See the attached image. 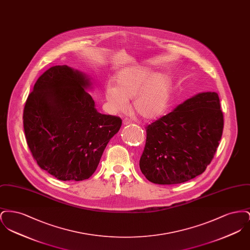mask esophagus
Masks as SVG:
<instances>
[{"instance_id": "esophagus-1", "label": "esophagus", "mask_w": 250, "mask_h": 250, "mask_svg": "<svg viewBox=\"0 0 250 250\" xmlns=\"http://www.w3.org/2000/svg\"><path fill=\"white\" fill-rule=\"evenodd\" d=\"M131 123H132V121H131V120L127 119V118L123 120V125H127L131 124Z\"/></svg>"}]
</instances>
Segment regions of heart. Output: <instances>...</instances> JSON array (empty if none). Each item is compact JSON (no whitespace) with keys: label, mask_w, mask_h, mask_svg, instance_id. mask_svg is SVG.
<instances>
[{"label":"heart","mask_w":250,"mask_h":250,"mask_svg":"<svg viewBox=\"0 0 250 250\" xmlns=\"http://www.w3.org/2000/svg\"><path fill=\"white\" fill-rule=\"evenodd\" d=\"M115 85L108 84L105 96L110 109L121 112L126 109L133 98V108L145 119H155L165 111L171 92L169 78L155 74L146 66H132L120 71Z\"/></svg>","instance_id":"1"}]
</instances>
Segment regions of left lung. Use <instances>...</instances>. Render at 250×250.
Wrapping results in <instances>:
<instances>
[{"label":"left lung","mask_w":250,"mask_h":250,"mask_svg":"<svg viewBox=\"0 0 250 250\" xmlns=\"http://www.w3.org/2000/svg\"><path fill=\"white\" fill-rule=\"evenodd\" d=\"M224 126L218 95L198 94L146 126L140 159L143 175L158 185L181 184L202 174L214 158Z\"/></svg>","instance_id":"8db88e82"}]
</instances>
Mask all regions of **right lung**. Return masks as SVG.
<instances>
[{
	"label": "right lung",
	"instance_id": "right-lung-1",
	"mask_svg": "<svg viewBox=\"0 0 250 250\" xmlns=\"http://www.w3.org/2000/svg\"><path fill=\"white\" fill-rule=\"evenodd\" d=\"M89 79L67 65L44 72L23 110L27 144L42 169L62 181L90 178L122 119L99 113Z\"/></svg>",
	"mask_w": 250,
	"mask_h": 250
}]
</instances>
